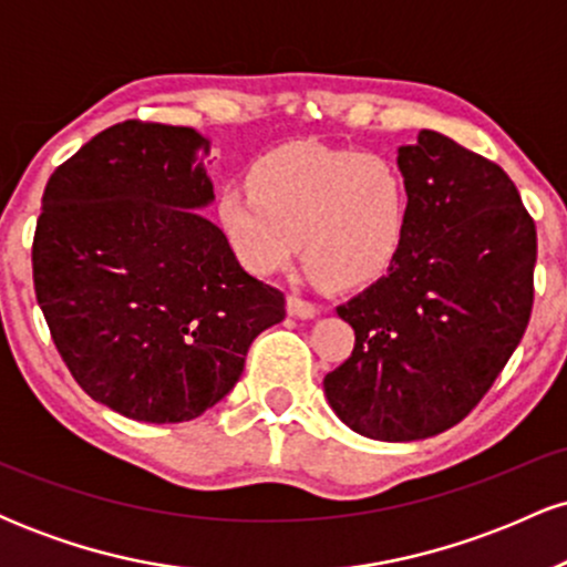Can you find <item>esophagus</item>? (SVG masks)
I'll return each instance as SVG.
<instances>
[{
	"mask_svg": "<svg viewBox=\"0 0 567 567\" xmlns=\"http://www.w3.org/2000/svg\"><path fill=\"white\" fill-rule=\"evenodd\" d=\"M288 315L290 317H298V320H315V317L320 315V309H317L315 303L303 301V298L290 296L288 298Z\"/></svg>",
	"mask_w": 567,
	"mask_h": 567,
	"instance_id": "esophagus-1",
	"label": "esophagus"
}]
</instances>
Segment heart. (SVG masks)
<instances>
[{
    "label": "heart",
    "instance_id": "1",
    "mask_svg": "<svg viewBox=\"0 0 567 567\" xmlns=\"http://www.w3.org/2000/svg\"><path fill=\"white\" fill-rule=\"evenodd\" d=\"M218 224L237 261L266 277L301 250L315 277L362 288L392 269L410 226V192L389 159L296 143L250 167V186L218 194Z\"/></svg>",
    "mask_w": 567,
    "mask_h": 567
}]
</instances>
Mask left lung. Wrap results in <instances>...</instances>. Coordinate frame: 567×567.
Here are the masks:
<instances>
[{
    "label": "left lung",
    "instance_id": "left-lung-1",
    "mask_svg": "<svg viewBox=\"0 0 567 567\" xmlns=\"http://www.w3.org/2000/svg\"><path fill=\"white\" fill-rule=\"evenodd\" d=\"M410 192L405 245L386 277L338 306L354 351L324 375L351 432L413 442L470 415L528 328L536 224L496 162L421 130L396 148Z\"/></svg>",
    "mask_w": 567,
    "mask_h": 567
}]
</instances>
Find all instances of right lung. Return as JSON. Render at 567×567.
<instances>
[{
  "instance_id": "add662e5",
  "label": "right lung",
  "mask_w": 567,
  "mask_h": 567,
  "mask_svg": "<svg viewBox=\"0 0 567 567\" xmlns=\"http://www.w3.org/2000/svg\"><path fill=\"white\" fill-rule=\"evenodd\" d=\"M192 127L122 122L50 175L37 220L39 309L76 383L146 424L218 405L285 296L239 266Z\"/></svg>"
}]
</instances>
